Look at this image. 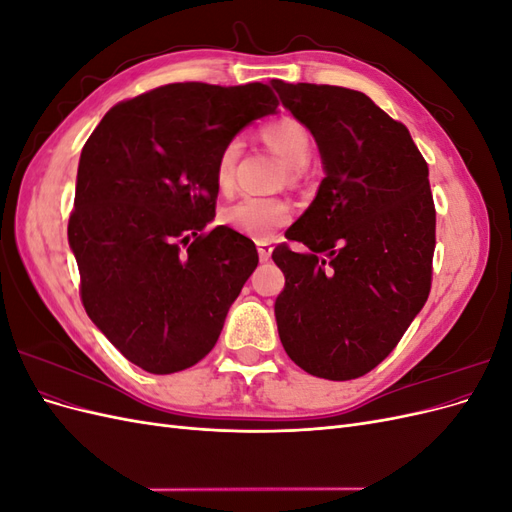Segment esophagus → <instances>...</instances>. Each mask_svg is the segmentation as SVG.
Segmentation results:
<instances>
[{
    "label": "esophagus",
    "mask_w": 512,
    "mask_h": 512,
    "mask_svg": "<svg viewBox=\"0 0 512 512\" xmlns=\"http://www.w3.org/2000/svg\"><path fill=\"white\" fill-rule=\"evenodd\" d=\"M256 245H258V256H260V260H262V262H267V260L271 258V252H273L271 243H267V241H258Z\"/></svg>",
    "instance_id": "34e87169"
}]
</instances>
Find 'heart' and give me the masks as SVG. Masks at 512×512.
<instances>
[{
    "label": "heart",
    "mask_w": 512,
    "mask_h": 512,
    "mask_svg": "<svg viewBox=\"0 0 512 512\" xmlns=\"http://www.w3.org/2000/svg\"><path fill=\"white\" fill-rule=\"evenodd\" d=\"M262 138L280 153L286 164L294 170H301L312 158V136L297 119H277L262 130ZM241 153V141H232L222 149L218 166H215V183L222 192L232 190L235 185V166ZM220 220L224 226L241 232V235L267 241L273 232L290 222V207L280 198L245 196L237 203L222 209Z\"/></svg>",
    "instance_id": "1"
}]
</instances>
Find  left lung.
<instances>
[{"mask_svg":"<svg viewBox=\"0 0 512 512\" xmlns=\"http://www.w3.org/2000/svg\"><path fill=\"white\" fill-rule=\"evenodd\" d=\"M312 132L324 179L273 250L282 346L307 374L361 378L393 352L431 288L436 209L429 168L404 123L361 91L271 81Z\"/></svg>","mask_w":512,"mask_h":512,"instance_id":"left-lung-1","label":"left lung"}]
</instances>
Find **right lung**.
I'll use <instances>...</instances> for the list:
<instances>
[{
  "label": "right lung",
  "instance_id": "right-lung-1",
  "mask_svg": "<svg viewBox=\"0 0 512 512\" xmlns=\"http://www.w3.org/2000/svg\"><path fill=\"white\" fill-rule=\"evenodd\" d=\"M269 85L170 83L108 111L81 151L68 243L91 322L149 374L211 352L258 265L215 218V166L247 123L275 113Z\"/></svg>",
  "mask_w": 512,
  "mask_h": 512
}]
</instances>
